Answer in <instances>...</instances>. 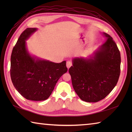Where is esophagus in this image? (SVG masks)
I'll use <instances>...</instances> for the list:
<instances>
[{
  "instance_id": "1",
  "label": "esophagus",
  "mask_w": 132,
  "mask_h": 132,
  "mask_svg": "<svg viewBox=\"0 0 132 132\" xmlns=\"http://www.w3.org/2000/svg\"><path fill=\"white\" fill-rule=\"evenodd\" d=\"M71 65H72V63H71V62H70V61H68L66 62V66H67V68H68V69H69L70 68V67L71 66Z\"/></svg>"
}]
</instances>
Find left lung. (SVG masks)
<instances>
[{"label": "left lung", "mask_w": 132, "mask_h": 132, "mask_svg": "<svg viewBox=\"0 0 132 132\" xmlns=\"http://www.w3.org/2000/svg\"><path fill=\"white\" fill-rule=\"evenodd\" d=\"M105 43L87 58L76 57L69 70L78 96L86 102H97L110 93L118 82L121 56L112 38L103 32Z\"/></svg>", "instance_id": "8db88e82"}]
</instances>
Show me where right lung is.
<instances>
[{
    "label": "right lung",
    "instance_id": "obj_1",
    "mask_svg": "<svg viewBox=\"0 0 132 132\" xmlns=\"http://www.w3.org/2000/svg\"><path fill=\"white\" fill-rule=\"evenodd\" d=\"M28 28L21 33L11 57V78L13 85L26 99L43 101L48 98L58 79L68 71L66 61L54 63L31 55L26 41L37 30Z\"/></svg>",
    "mask_w": 132,
    "mask_h": 132
}]
</instances>
